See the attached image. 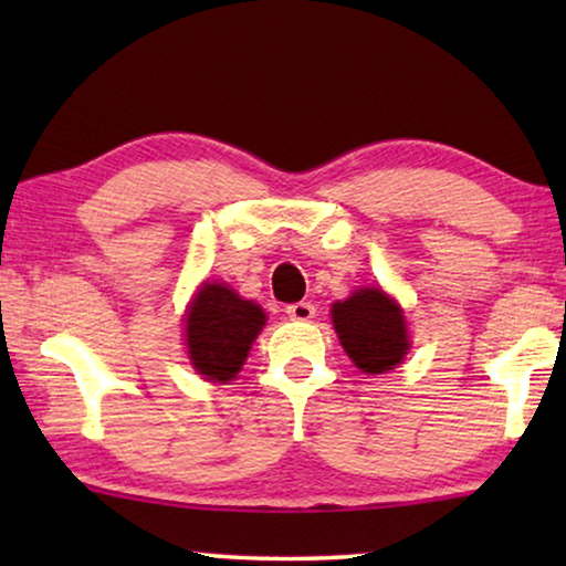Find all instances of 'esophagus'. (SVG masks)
Instances as JSON below:
<instances>
[{
	"label": "esophagus",
	"mask_w": 566,
	"mask_h": 566,
	"mask_svg": "<svg viewBox=\"0 0 566 566\" xmlns=\"http://www.w3.org/2000/svg\"><path fill=\"white\" fill-rule=\"evenodd\" d=\"M314 314H317V310H314L312 302H294L286 306V317L294 322H310L314 319Z\"/></svg>",
	"instance_id": "34e87169"
}]
</instances>
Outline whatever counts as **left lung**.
Returning <instances> with one entry per match:
<instances>
[{
	"mask_svg": "<svg viewBox=\"0 0 566 566\" xmlns=\"http://www.w3.org/2000/svg\"><path fill=\"white\" fill-rule=\"evenodd\" d=\"M332 322L344 352L364 375H385L411 347L401 306L381 286H361L332 304Z\"/></svg>",
	"mask_w": 566,
	"mask_h": 566,
	"instance_id": "1",
	"label": "left lung"
}]
</instances>
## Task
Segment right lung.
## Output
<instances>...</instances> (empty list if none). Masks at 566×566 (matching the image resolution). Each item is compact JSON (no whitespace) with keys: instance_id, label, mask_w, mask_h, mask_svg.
Masks as SVG:
<instances>
[{"instance_id":"obj_1","label":"right lung","mask_w":566,"mask_h":566,"mask_svg":"<svg viewBox=\"0 0 566 566\" xmlns=\"http://www.w3.org/2000/svg\"><path fill=\"white\" fill-rule=\"evenodd\" d=\"M266 324L260 304L242 300L229 284L205 282L187 306V354L197 375L227 385L247 361L256 334Z\"/></svg>"}]
</instances>
